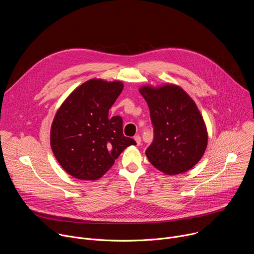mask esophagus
I'll return each instance as SVG.
<instances>
[{
    "label": "esophagus",
    "instance_id": "esophagus-1",
    "mask_svg": "<svg viewBox=\"0 0 254 254\" xmlns=\"http://www.w3.org/2000/svg\"><path fill=\"white\" fill-rule=\"evenodd\" d=\"M133 138H134V140H135V142H136V146H139L140 142H141L140 136H139V135H135Z\"/></svg>",
    "mask_w": 254,
    "mask_h": 254
}]
</instances>
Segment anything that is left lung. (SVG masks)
<instances>
[{
	"label": "left lung",
	"mask_w": 254,
	"mask_h": 254,
	"mask_svg": "<svg viewBox=\"0 0 254 254\" xmlns=\"http://www.w3.org/2000/svg\"><path fill=\"white\" fill-rule=\"evenodd\" d=\"M138 90L154 126V141L146 151L150 163L171 176L191 170L208 143L206 125L195 101L176 84L143 85Z\"/></svg>",
	"instance_id": "1"
}]
</instances>
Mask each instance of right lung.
Instances as JSON below:
<instances>
[{"label":"right lung","instance_id":"add662e5","mask_svg":"<svg viewBox=\"0 0 254 254\" xmlns=\"http://www.w3.org/2000/svg\"><path fill=\"white\" fill-rule=\"evenodd\" d=\"M123 89L122 81L93 78L75 88L58 108L50 144L56 160L70 176L98 180L125 149L136 144L124 135L121 117H108Z\"/></svg>","mask_w":254,"mask_h":254}]
</instances>
